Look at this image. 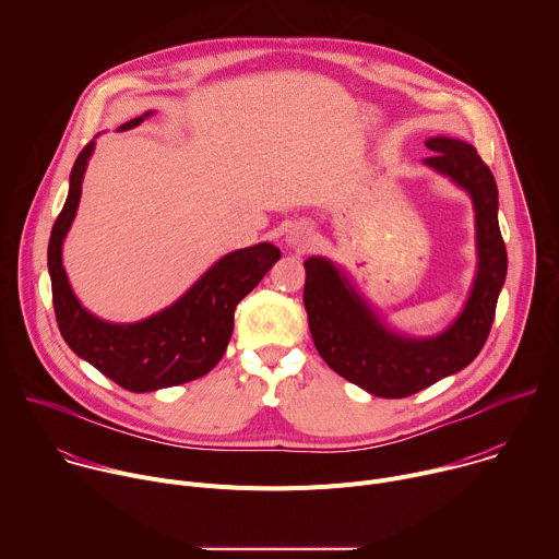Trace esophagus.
<instances>
[{"label": "esophagus", "mask_w": 559, "mask_h": 559, "mask_svg": "<svg viewBox=\"0 0 559 559\" xmlns=\"http://www.w3.org/2000/svg\"><path fill=\"white\" fill-rule=\"evenodd\" d=\"M309 238H311V227L305 223H289L285 229V243L294 250L307 248Z\"/></svg>", "instance_id": "esophagus-1"}]
</instances>
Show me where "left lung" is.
I'll return each mask as SVG.
<instances>
[{
    "label": "left lung",
    "instance_id": "left-lung-1",
    "mask_svg": "<svg viewBox=\"0 0 559 559\" xmlns=\"http://www.w3.org/2000/svg\"><path fill=\"white\" fill-rule=\"evenodd\" d=\"M425 145L436 152L425 166L464 190L475 212L477 270L464 307L447 330L436 336L393 330L341 265L325 257L302 263V302L318 354L338 376L378 397H407L473 362L487 343L507 278L498 186L489 166L460 139L431 136Z\"/></svg>",
    "mask_w": 559,
    "mask_h": 559
}]
</instances>
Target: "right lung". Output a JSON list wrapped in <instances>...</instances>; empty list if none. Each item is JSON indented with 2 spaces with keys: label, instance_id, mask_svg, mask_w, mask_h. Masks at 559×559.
<instances>
[{
  "label": "right lung",
  "instance_id": "right-lung-1",
  "mask_svg": "<svg viewBox=\"0 0 559 559\" xmlns=\"http://www.w3.org/2000/svg\"><path fill=\"white\" fill-rule=\"evenodd\" d=\"M154 115L143 112L119 126L136 128ZM95 152V139L79 152L70 188L48 243L52 305L66 345L119 386L145 393L205 376L223 358L234 330V309L281 259L272 243H259L221 257L199 281L166 309L136 323H110L88 311L74 296L63 270V241L74 221L82 183Z\"/></svg>",
  "mask_w": 559,
  "mask_h": 559
}]
</instances>
